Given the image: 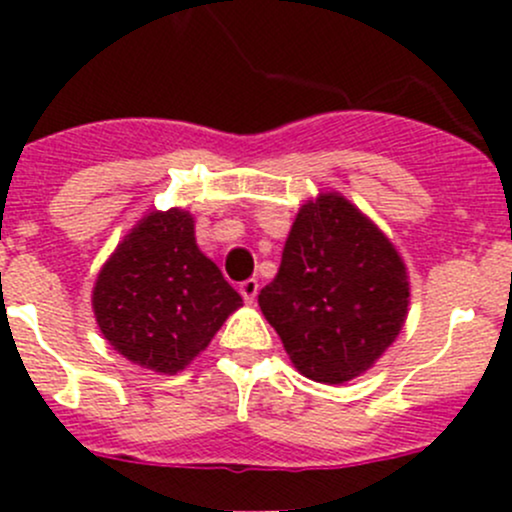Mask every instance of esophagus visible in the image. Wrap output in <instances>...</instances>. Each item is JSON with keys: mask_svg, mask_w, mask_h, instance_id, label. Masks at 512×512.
Here are the masks:
<instances>
[{"mask_svg": "<svg viewBox=\"0 0 512 512\" xmlns=\"http://www.w3.org/2000/svg\"><path fill=\"white\" fill-rule=\"evenodd\" d=\"M257 289H260V285H257V280H245V282H242V285H240L242 299H245V302H255Z\"/></svg>", "mask_w": 512, "mask_h": 512, "instance_id": "34e87169", "label": "esophagus"}]
</instances>
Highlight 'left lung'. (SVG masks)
<instances>
[{
	"label": "left lung",
	"instance_id": "1",
	"mask_svg": "<svg viewBox=\"0 0 512 512\" xmlns=\"http://www.w3.org/2000/svg\"><path fill=\"white\" fill-rule=\"evenodd\" d=\"M299 374L344 384L404 327L409 275L389 237L344 195L299 208L275 280L257 297Z\"/></svg>",
	"mask_w": 512,
	"mask_h": 512
}]
</instances>
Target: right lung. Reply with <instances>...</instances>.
Masks as SVG:
<instances>
[{
  "mask_svg": "<svg viewBox=\"0 0 512 512\" xmlns=\"http://www.w3.org/2000/svg\"><path fill=\"white\" fill-rule=\"evenodd\" d=\"M98 329L118 354L178 374L242 304L223 272L195 245L185 210L148 213L116 247L94 287Z\"/></svg>",
  "mask_w": 512,
  "mask_h": 512,
  "instance_id": "right-lung-1",
  "label": "right lung"
}]
</instances>
